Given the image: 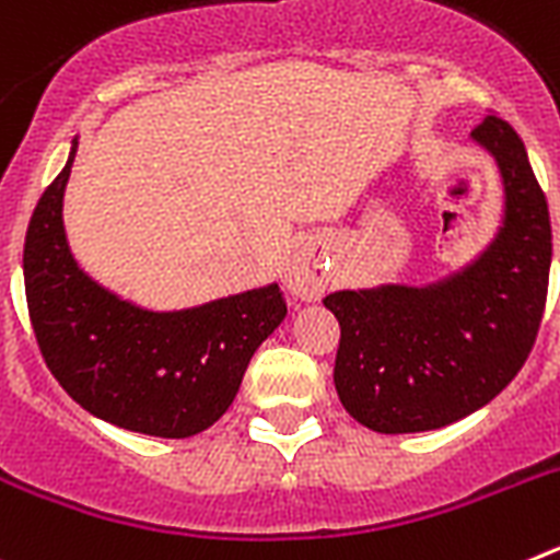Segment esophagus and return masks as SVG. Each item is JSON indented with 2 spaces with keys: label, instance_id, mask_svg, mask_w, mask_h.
<instances>
[{
  "label": "esophagus",
  "instance_id": "obj_1",
  "mask_svg": "<svg viewBox=\"0 0 560 560\" xmlns=\"http://www.w3.org/2000/svg\"><path fill=\"white\" fill-rule=\"evenodd\" d=\"M285 285L300 300H319L325 291V271L308 257H294L285 271Z\"/></svg>",
  "mask_w": 560,
  "mask_h": 560
}]
</instances>
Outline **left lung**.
<instances>
[{"instance_id": "left-lung-1", "label": "left lung", "mask_w": 560, "mask_h": 560, "mask_svg": "<svg viewBox=\"0 0 560 560\" xmlns=\"http://www.w3.org/2000/svg\"><path fill=\"white\" fill-rule=\"evenodd\" d=\"M471 137L497 156L508 192L491 249L429 289L387 285L323 300L341 328L336 393L373 432H427L477 412L536 345L552 260L547 199L511 122L488 112Z\"/></svg>"}]
</instances>
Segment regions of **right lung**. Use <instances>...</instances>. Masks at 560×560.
Returning <instances> with one entry per match:
<instances>
[{
    "label": "right lung",
    "mask_w": 560,
    "mask_h": 560,
    "mask_svg": "<svg viewBox=\"0 0 560 560\" xmlns=\"http://www.w3.org/2000/svg\"><path fill=\"white\" fill-rule=\"evenodd\" d=\"M75 148L24 237L38 350L69 398L114 427L153 438L205 432L230 409L260 341L285 319L283 291L269 285L179 314H151L108 294L78 269L63 235Z\"/></svg>",
    "instance_id": "obj_1"
}]
</instances>
